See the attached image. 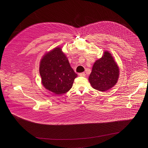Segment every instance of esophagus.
Returning a JSON list of instances; mask_svg holds the SVG:
<instances>
[{"mask_svg": "<svg viewBox=\"0 0 148 148\" xmlns=\"http://www.w3.org/2000/svg\"><path fill=\"white\" fill-rule=\"evenodd\" d=\"M79 75L80 76H82V77H84L85 75H86V74H85V73H79Z\"/></svg>", "mask_w": 148, "mask_h": 148, "instance_id": "34e87169", "label": "esophagus"}]
</instances>
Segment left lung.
<instances>
[{"label":"left lung","instance_id":"left-lung-1","mask_svg":"<svg viewBox=\"0 0 148 148\" xmlns=\"http://www.w3.org/2000/svg\"><path fill=\"white\" fill-rule=\"evenodd\" d=\"M119 69L112 54L104 51L102 58L95 61L89 77L92 87L101 92L111 89L118 82Z\"/></svg>","mask_w":148,"mask_h":148}]
</instances>
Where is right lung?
Here are the masks:
<instances>
[{"label": "right lung", "instance_id": "1", "mask_svg": "<svg viewBox=\"0 0 148 148\" xmlns=\"http://www.w3.org/2000/svg\"><path fill=\"white\" fill-rule=\"evenodd\" d=\"M40 74L44 87L56 95L69 91L77 77L60 47L47 53L41 60Z\"/></svg>", "mask_w": 148, "mask_h": 148}]
</instances>
